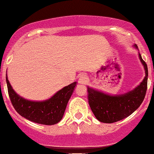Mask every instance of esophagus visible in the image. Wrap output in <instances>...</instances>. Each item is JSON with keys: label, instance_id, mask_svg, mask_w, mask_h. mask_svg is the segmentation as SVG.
Returning <instances> with one entry per match:
<instances>
[{"label": "esophagus", "instance_id": "obj_1", "mask_svg": "<svg viewBox=\"0 0 154 154\" xmlns=\"http://www.w3.org/2000/svg\"><path fill=\"white\" fill-rule=\"evenodd\" d=\"M78 82L81 85H85L88 82V77L85 74H82L80 76L79 79H78Z\"/></svg>", "mask_w": 154, "mask_h": 154}]
</instances>
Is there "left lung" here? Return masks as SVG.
<instances>
[{
  "label": "left lung",
  "mask_w": 154,
  "mask_h": 154,
  "mask_svg": "<svg viewBox=\"0 0 154 154\" xmlns=\"http://www.w3.org/2000/svg\"><path fill=\"white\" fill-rule=\"evenodd\" d=\"M137 48V46L135 45ZM145 69L146 76L138 87L132 91L119 95H109L88 88V99L97 120L103 123H114L126 118L136 110L143 103L147 89L148 69L146 62L139 54Z\"/></svg>",
  "instance_id": "8db88e82"
}]
</instances>
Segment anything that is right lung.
<instances>
[{
	"label": "right lung",
	"instance_id": "add662e5",
	"mask_svg": "<svg viewBox=\"0 0 154 154\" xmlns=\"http://www.w3.org/2000/svg\"><path fill=\"white\" fill-rule=\"evenodd\" d=\"M6 82L9 98L17 113L29 121L45 125H55L61 121L77 85V82H73L66 86L48 100L34 102L25 99L16 94L7 77Z\"/></svg>",
	"mask_w": 154,
	"mask_h": 154
}]
</instances>
